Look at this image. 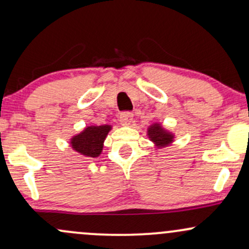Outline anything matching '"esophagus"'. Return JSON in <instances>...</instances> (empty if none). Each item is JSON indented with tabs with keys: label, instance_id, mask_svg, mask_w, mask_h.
I'll return each mask as SVG.
<instances>
[{
	"label": "esophagus",
	"instance_id": "esophagus-1",
	"mask_svg": "<svg viewBox=\"0 0 249 249\" xmlns=\"http://www.w3.org/2000/svg\"><path fill=\"white\" fill-rule=\"evenodd\" d=\"M132 118H133V115L131 112H128V111H126V112H123L121 115V118H119V121H121V124L122 125H128L130 124L131 122H132Z\"/></svg>",
	"mask_w": 249,
	"mask_h": 249
}]
</instances>
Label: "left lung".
Wrapping results in <instances>:
<instances>
[{"label": "left lung", "mask_w": 249, "mask_h": 249, "mask_svg": "<svg viewBox=\"0 0 249 249\" xmlns=\"http://www.w3.org/2000/svg\"><path fill=\"white\" fill-rule=\"evenodd\" d=\"M148 138H151V141L156 142L158 146H166V145L172 142L173 136L171 133H168L166 130H164L159 124H154L148 128L147 131Z\"/></svg>", "instance_id": "left-lung-1"}]
</instances>
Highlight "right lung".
I'll use <instances>...</instances> for the list:
<instances>
[{"mask_svg":"<svg viewBox=\"0 0 249 249\" xmlns=\"http://www.w3.org/2000/svg\"><path fill=\"white\" fill-rule=\"evenodd\" d=\"M110 130V125L89 126L82 133L77 134L71 139V146L83 156L96 158L101 154L103 142Z\"/></svg>","mask_w":249,"mask_h":249,"instance_id":"obj_1","label":"right lung"}]
</instances>
